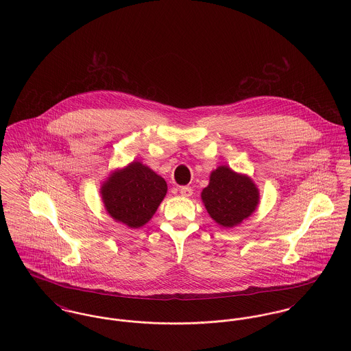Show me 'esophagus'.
Returning a JSON list of instances; mask_svg holds the SVG:
<instances>
[{
    "mask_svg": "<svg viewBox=\"0 0 351 351\" xmlns=\"http://www.w3.org/2000/svg\"><path fill=\"white\" fill-rule=\"evenodd\" d=\"M193 193V189L191 186H182L180 188V195L184 197H191Z\"/></svg>",
    "mask_w": 351,
    "mask_h": 351,
    "instance_id": "obj_1",
    "label": "esophagus"
}]
</instances>
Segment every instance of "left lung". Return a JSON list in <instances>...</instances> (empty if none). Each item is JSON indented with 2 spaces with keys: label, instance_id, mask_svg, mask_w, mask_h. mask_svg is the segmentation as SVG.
I'll return each instance as SVG.
<instances>
[{
  "label": "left lung",
  "instance_id": "left-lung-1",
  "mask_svg": "<svg viewBox=\"0 0 351 351\" xmlns=\"http://www.w3.org/2000/svg\"><path fill=\"white\" fill-rule=\"evenodd\" d=\"M201 200L218 225L234 228L255 212L259 191L247 175L219 166L210 173L208 186L201 192Z\"/></svg>",
  "mask_w": 351,
  "mask_h": 351
}]
</instances>
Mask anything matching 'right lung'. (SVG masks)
I'll list each match as a JSON object with an SVG mask.
<instances>
[{
    "instance_id": "1",
    "label": "right lung",
    "mask_w": 351,
    "mask_h": 351,
    "mask_svg": "<svg viewBox=\"0 0 351 351\" xmlns=\"http://www.w3.org/2000/svg\"><path fill=\"white\" fill-rule=\"evenodd\" d=\"M109 216L132 229L147 223L167 193L166 180L141 162L117 169L101 185Z\"/></svg>"
}]
</instances>
